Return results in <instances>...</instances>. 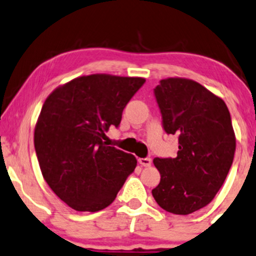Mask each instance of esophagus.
Here are the masks:
<instances>
[{"instance_id":"obj_1","label":"esophagus","mask_w":256,"mask_h":256,"mask_svg":"<svg viewBox=\"0 0 256 256\" xmlns=\"http://www.w3.org/2000/svg\"><path fill=\"white\" fill-rule=\"evenodd\" d=\"M138 162L142 166H150V163H152V160L150 158H140Z\"/></svg>"}]
</instances>
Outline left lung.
I'll use <instances>...</instances> for the list:
<instances>
[{"instance_id":"8db88e82","label":"left lung","mask_w":256,"mask_h":256,"mask_svg":"<svg viewBox=\"0 0 256 256\" xmlns=\"http://www.w3.org/2000/svg\"><path fill=\"white\" fill-rule=\"evenodd\" d=\"M154 96L166 134L176 135V158H154L160 182L152 190L157 204L174 214L208 205L233 163L236 135L222 98L192 80H160Z\"/></svg>"}]
</instances>
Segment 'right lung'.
<instances>
[{
    "mask_svg": "<svg viewBox=\"0 0 256 256\" xmlns=\"http://www.w3.org/2000/svg\"><path fill=\"white\" fill-rule=\"evenodd\" d=\"M146 80L96 74L58 86L42 104L34 146L45 182L76 211L96 212L115 200L135 170V156L106 146L124 108Z\"/></svg>",
    "mask_w": 256,
    "mask_h": 256,
    "instance_id": "right-lung-1",
    "label": "right lung"
}]
</instances>
